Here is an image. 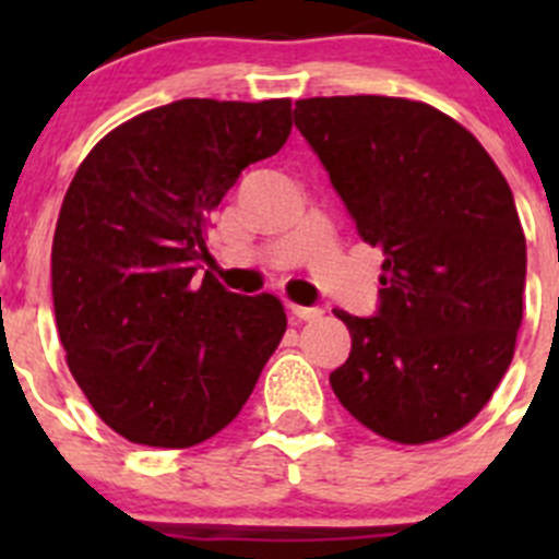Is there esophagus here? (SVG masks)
<instances>
[{"mask_svg": "<svg viewBox=\"0 0 559 559\" xmlns=\"http://www.w3.org/2000/svg\"><path fill=\"white\" fill-rule=\"evenodd\" d=\"M289 308H292V313H295L300 321H316V319H321V316H324L321 308H308V306H289Z\"/></svg>", "mask_w": 559, "mask_h": 559, "instance_id": "obj_1", "label": "esophagus"}]
</instances>
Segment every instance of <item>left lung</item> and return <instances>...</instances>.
<instances>
[{
    "instance_id": "left-lung-1",
    "label": "left lung",
    "mask_w": 559,
    "mask_h": 559,
    "mask_svg": "<svg viewBox=\"0 0 559 559\" xmlns=\"http://www.w3.org/2000/svg\"><path fill=\"white\" fill-rule=\"evenodd\" d=\"M295 127L365 243L384 251L376 316L335 311L352 354L343 408L397 443H430L487 405L514 359L527 273L514 194L447 112L400 97H311Z\"/></svg>"
}]
</instances>
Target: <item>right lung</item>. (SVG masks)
Masks as SVG:
<instances>
[{
    "label": "right lung",
    "mask_w": 559,
    "mask_h": 559,
    "mask_svg": "<svg viewBox=\"0 0 559 559\" xmlns=\"http://www.w3.org/2000/svg\"><path fill=\"white\" fill-rule=\"evenodd\" d=\"M289 132V99H178L112 129L78 167L50 251L56 326L78 386L127 441L213 438L278 348V297L194 275L224 194Z\"/></svg>",
    "instance_id": "add662e5"
}]
</instances>
